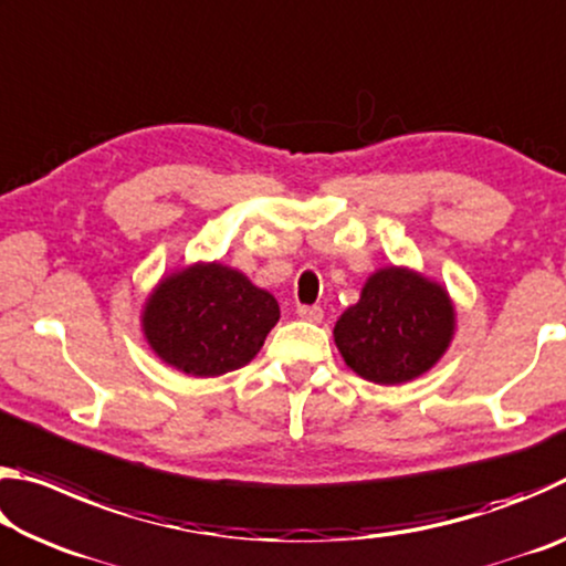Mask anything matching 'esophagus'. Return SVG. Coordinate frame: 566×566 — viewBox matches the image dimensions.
I'll return each instance as SVG.
<instances>
[{
	"label": "esophagus",
	"instance_id": "34e87169",
	"mask_svg": "<svg viewBox=\"0 0 566 566\" xmlns=\"http://www.w3.org/2000/svg\"><path fill=\"white\" fill-rule=\"evenodd\" d=\"M296 317H300V319H304V322H314V324H317V322H322L324 319V312H322V306H317V304H314V306H296Z\"/></svg>",
	"mask_w": 566,
	"mask_h": 566
}]
</instances>
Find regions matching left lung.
I'll return each instance as SVG.
<instances>
[{"label":"left lung","mask_w":566,"mask_h":566,"mask_svg":"<svg viewBox=\"0 0 566 566\" xmlns=\"http://www.w3.org/2000/svg\"><path fill=\"white\" fill-rule=\"evenodd\" d=\"M457 312L442 284L409 266H381L359 302L334 324V344L352 371L375 385H405L444 357Z\"/></svg>","instance_id":"left-lung-1"}]
</instances>
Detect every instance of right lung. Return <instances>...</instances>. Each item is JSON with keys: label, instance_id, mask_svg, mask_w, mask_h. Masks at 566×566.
Returning <instances> with one entry per match:
<instances>
[{"label": "right lung", "instance_id": "obj_1", "mask_svg": "<svg viewBox=\"0 0 566 566\" xmlns=\"http://www.w3.org/2000/svg\"><path fill=\"white\" fill-rule=\"evenodd\" d=\"M276 322L274 296L219 262H195L165 274L142 310V332L151 352L199 379L252 361Z\"/></svg>", "mask_w": 566, "mask_h": 566}]
</instances>
